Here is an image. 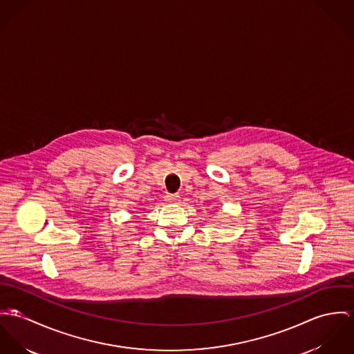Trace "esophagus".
<instances>
[{
  "label": "esophagus",
  "mask_w": 354,
  "mask_h": 354,
  "mask_svg": "<svg viewBox=\"0 0 354 354\" xmlns=\"http://www.w3.org/2000/svg\"><path fill=\"white\" fill-rule=\"evenodd\" d=\"M179 199H180V196L178 194H167L165 196V201L169 203H176V202H179Z\"/></svg>",
  "instance_id": "esophagus-1"
}]
</instances>
